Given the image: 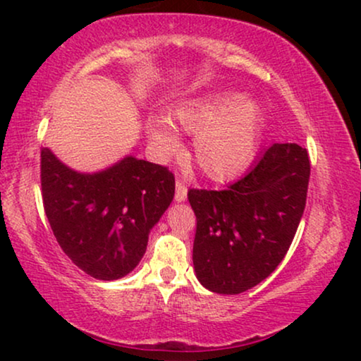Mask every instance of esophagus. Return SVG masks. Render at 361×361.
I'll return each mask as SVG.
<instances>
[{
	"label": "esophagus",
	"instance_id": "1",
	"mask_svg": "<svg viewBox=\"0 0 361 361\" xmlns=\"http://www.w3.org/2000/svg\"><path fill=\"white\" fill-rule=\"evenodd\" d=\"M187 199V185L182 180L176 182V202H184Z\"/></svg>",
	"mask_w": 361,
	"mask_h": 361
}]
</instances>
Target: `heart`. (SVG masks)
<instances>
[{
    "mask_svg": "<svg viewBox=\"0 0 361 361\" xmlns=\"http://www.w3.org/2000/svg\"><path fill=\"white\" fill-rule=\"evenodd\" d=\"M169 121L151 118L146 133L156 154L177 151L179 137L172 126L194 136L192 154L199 169L215 182H226L248 169L259 145L263 110L259 103L233 90H215L180 102Z\"/></svg>",
    "mask_w": 361,
    "mask_h": 361,
    "instance_id": "1",
    "label": "heart"
}]
</instances>
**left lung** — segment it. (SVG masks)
I'll return each mask as SVG.
<instances>
[{
  "mask_svg": "<svg viewBox=\"0 0 361 361\" xmlns=\"http://www.w3.org/2000/svg\"><path fill=\"white\" fill-rule=\"evenodd\" d=\"M310 162L294 142L273 145L225 190L190 189L194 269L216 294L245 293L284 259L305 209Z\"/></svg>",
  "mask_w": 361,
  "mask_h": 361,
  "instance_id": "1",
  "label": "left lung"
}]
</instances>
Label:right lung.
Wrapping results in <instances>:
<instances>
[{
  "label": "right lung",
  "mask_w": 361,
  "mask_h": 361,
  "mask_svg": "<svg viewBox=\"0 0 361 361\" xmlns=\"http://www.w3.org/2000/svg\"><path fill=\"white\" fill-rule=\"evenodd\" d=\"M41 187L47 220L72 263L102 281L131 273L146 253L149 231L174 199L167 167L133 156L85 174L42 147Z\"/></svg>",
  "instance_id": "right-lung-1"
}]
</instances>
